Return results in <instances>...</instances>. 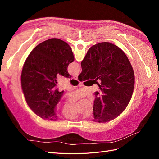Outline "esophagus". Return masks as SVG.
Wrapping results in <instances>:
<instances>
[{
    "label": "esophagus",
    "instance_id": "obj_1",
    "mask_svg": "<svg viewBox=\"0 0 159 159\" xmlns=\"http://www.w3.org/2000/svg\"><path fill=\"white\" fill-rule=\"evenodd\" d=\"M74 79H75V80H78V75H75V76L74 77Z\"/></svg>",
    "mask_w": 159,
    "mask_h": 159
}]
</instances>
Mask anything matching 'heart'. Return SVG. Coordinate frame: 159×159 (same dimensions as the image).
<instances>
[{
	"label": "heart",
	"mask_w": 159,
	"mask_h": 159,
	"mask_svg": "<svg viewBox=\"0 0 159 159\" xmlns=\"http://www.w3.org/2000/svg\"><path fill=\"white\" fill-rule=\"evenodd\" d=\"M91 112V110L89 111V113ZM63 115L66 118L68 119H76L79 117V115L75 108L70 110H64Z\"/></svg>",
	"instance_id": "1"
}]
</instances>
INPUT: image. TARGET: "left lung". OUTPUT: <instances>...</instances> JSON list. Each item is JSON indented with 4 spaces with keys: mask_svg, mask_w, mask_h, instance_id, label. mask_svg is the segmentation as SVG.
Segmentation results:
<instances>
[{
    "mask_svg": "<svg viewBox=\"0 0 159 159\" xmlns=\"http://www.w3.org/2000/svg\"><path fill=\"white\" fill-rule=\"evenodd\" d=\"M74 61L71 47L57 38L40 43L28 56L22 71V88L28 106L41 118L57 119L56 107L64 91L55 88L56 76L71 78L68 66Z\"/></svg>",
    "mask_w": 159,
    "mask_h": 159,
    "instance_id": "obj_1",
    "label": "left lung"
}]
</instances>
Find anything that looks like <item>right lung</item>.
Returning a JSON list of instances; mask_svg holds the SVG:
<instances>
[{"mask_svg": "<svg viewBox=\"0 0 159 159\" xmlns=\"http://www.w3.org/2000/svg\"><path fill=\"white\" fill-rule=\"evenodd\" d=\"M80 81L101 80L95 92L94 121L105 123L118 117L131 100L134 75L131 63L119 47L102 42L91 47L81 63Z\"/></svg>", "mask_w": 159, "mask_h": 159, "instance_id": "obj_1", "label": "right lung"}]
</instances>
